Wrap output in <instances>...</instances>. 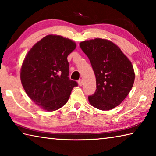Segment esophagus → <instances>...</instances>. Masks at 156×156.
<instances>
[{"label": "esophagus", "mask_w": 156, "mask_h": 156, "mask_svg": "<svg viewBox=\"0 0 156 156\" xmlns=\"http://www.w3.org/2000/svg\"><path fill=\"white\" fill-rule=\"evenodd\" d=\"M78 85L79 86H82V85H83V80H82V79H80V80H78Z\"/></svg>", "instance_id": "esophagus-1"}]
</instances>
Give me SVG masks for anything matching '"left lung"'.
<instances>
[{
    "label": "left lung",
    "mask_w": 156,
    "mask_h": 156,
    "mask_svg": "<svg viewBox=\"0 0 156 156\" xmlns=\"http://www.w3.org/2000/svg\"><path fill=\"white\" fill-rule=\"evenodd\" d=\"M90 60L96 76V90L88 97L89 103L102 111L121 104L133 87L135 72L132 63L112 41L95 38L80 43Z\"/></svg>",
    "instance_id": "8db88e82"
}]
</instances>
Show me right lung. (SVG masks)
Returning <instances> with one entry per match:
<instances>
[{
  "instance_id": "right-lung-1",
  "label": "right lung",
  "mask_w": 156,
  "mask_h": 156,
  "mask_svg": "<svg viewBox=\"0 0 156 156\" xmlns=\"http://www.w3.org/2000/svg\"><path fill=\"white\" fill-rule=\"evenodd\" d=\"M76 48L71 39L49 34L28 51L20 69V80L26 94L47 112L67 103L76 81L69 80L68 55Z\"/></svg>"
}]
</instances>
